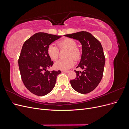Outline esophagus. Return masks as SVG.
I'll return each instance as SVG.
<instances>
[{
  "label": "esophagus",
  "mask_w": 129,
  "mask_h": 129,
  "mask_svg": "<svg viewBox=\"0 0 129 129\" xmlns=\"http://www.w3.org/2000/svg\"><path fill=\"white\" fill-rule=\"evenodd\" d=\"M62 72L66 73H68L69 72V71H62Z\"/></svg>",
  "instance_id": "esophagus-1"
}]
</instances>
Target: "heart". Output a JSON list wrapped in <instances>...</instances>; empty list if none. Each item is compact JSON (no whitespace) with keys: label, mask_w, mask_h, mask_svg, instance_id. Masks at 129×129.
Instances as JSON below:
<instances>
[{"label":"heart","mask_w":129,"mask_h":129,"mask_svg":"<svg viewBox=\"0 0 129 129\" xmlns=\"http://www.w3.org/2000/svg\"><path fill=\"white\" fill-rule=\"evenodd\" d=\"M60 49H68L67 53V58L61 59L55 63V68L59 70H67L72 68L74 65V59L79 60L82 56L81 50L77 47V42L71 38H66L57 42ZM59 49L55 44H50L47 48V54L50 59L56 61L59 56Z\"/></svg>","instance_id":"b5f03b06"}]
</instances>
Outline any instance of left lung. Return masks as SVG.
Returning <instances> with one entry per match:
<instances>
[{"instance_id":"obj_1","label":"left lung","mask_w":129,"mask_h":129,"mask_svg":"<svg viewBox=\"0 0 129 129\" xmlns=\"http://www.w3.org/2000/svg\"><path fill=\"white\" fill-rule=\"evenodd\" d=\"M64 36L79 40L82 46L81 61L76 68H81L83 72L74 71L76 77L70 82L75 91L88 93L97 87L102 79L105 58L102 45L91 33L85 31Z\"/></svg>"}]
</instances>
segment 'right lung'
I'll list each match as a JSON object with an SVG mask.
<instances>
[{
  "mask_svg": "<svg viewBox=\"0 0 129 129\" xmlns=\"http://www.w3.org/2000/svg\"><path fill=\"white\" fill-rule=\"evenodd\" d=\"M39 32L27 39L22 46L19 57V68L22 81L28 90L37 96H45L52 90L60 71L49 72L53 64L47 54V48L61 38Z\"/></svg>",
  "mask_w": 129,
  "mask_h": 129,
  "instance_id": "right-lung-1",
  "label": "right lung"
}]
</instances>
